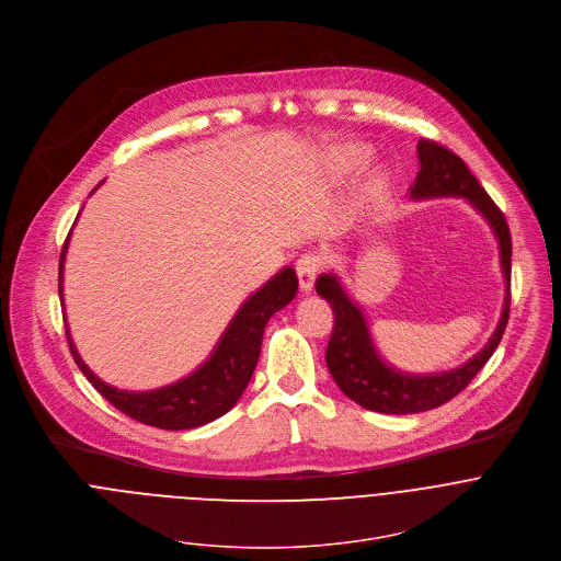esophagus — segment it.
<instances>
[{"label": "esophagus", "instance_id": "obj_1", "mask_svg": "<svg viewBox=\"0 0 561 561\" xmlns=\"http://www.w3.org/2000/svg\"><path fill=\"white\" fill-rule=\"evenodd\" d=\"M295 268H297V277H299L301 290H304V293H310L312 286H314L317 275H319L321 268H323V257L317 255V253H304V255L297 260Z\"/></svg>", "mask_w": 561, "mask_h": 561}]
</instances>
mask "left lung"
<instances>
[{"mask_svg": "<svg viewBox=\"0 0 561 561\" xmlns=\"http://www.w3.org/2000/svg\"><path fill=\"white\" fill-rule=\"evenodd\" d=\"M417 157L420 172L415 183L411 185L413 198H468L485 216V220L490 222L499 238L501 264L507 286L501 323L492 334L490 343L474 358H470L466 365L453 371L413 376L389 367L380 358L360 308L347 297L341 282L334 275H321L317 279V293L332 306L334 312V330L325 352V363L334 382L356 404L389 415L431 411L459 396L496 352L505 334L512 306V233L503 211L481 187V183L468 170L463 159L455 154L450 148L433 139H420Z\"/></svg>", "mask_w": 561, "mask_h": 561, "instance_id": "8db88e82", "label": "left lung"}]
</instances>
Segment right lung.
<instances>
[{"mask_svg":"<svg viewBox=\"0 0 561 561\" xmlns=\"http://www.w3.org/2000/svg\"><path fill=\"white\" fill-rule=\"evenodd\" d=\"M69 240V236H67ZM67 240L60 251L58 262V295L62 301V262L67 251ZM297 275L295 268H282L271 282H266L255 295H251L242 308L231 319L222 339L218 341L211 356L187 378L154 389V391H119L102 382L78 356L69 330L67 343L69 352L84 374V378L93 385V389L106 398L117 411L124 415L154 428L165 431H187L203 424L214 422L225 415L240 400L247 389L253 369L262 350V334L268 319L288 306L297 295Z\"/></svg>","mask_w":561,"mask_h":561,"instance_id":"obj_1","label":"right lung"}]
</instances>
